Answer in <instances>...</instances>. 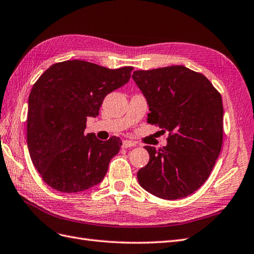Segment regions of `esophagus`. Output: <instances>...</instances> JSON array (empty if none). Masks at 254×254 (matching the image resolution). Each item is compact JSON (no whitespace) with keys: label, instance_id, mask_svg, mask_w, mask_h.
<instances>
[{"label":"esophagus","instance_id":"34e87169","mask_svg":"<svg viewBox=\"0 0 254 254\" xmlns=\"http://www.w3.org/2000/svg\"><path fill=\"white\" fill-rule=\"evenodd\" d=\"M136 146V142L132 141V140H123L122 142V148H131V147H134Z\"/></svg>","mask_w":254,"mask_h":254}]
</instances>
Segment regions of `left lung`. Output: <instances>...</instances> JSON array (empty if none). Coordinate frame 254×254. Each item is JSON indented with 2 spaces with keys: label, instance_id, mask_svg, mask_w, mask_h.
<instances>
[{
  "label": "left lung",
  "instance_id": "left-lung-1",
  "mask_svg": "<svg viewBox=\"0 0 254 254\" xmlns=\"http://www.w3.org/2000/svg\"><path fill=\"white\" fill-rule=\"evenodd\" d=\"M132 77L149 105L148 122L169 132L163 149L144 147L150 159L137 172L138 182L158 198L187 197L207 180L220 153V93L203 74L184 66L137 70Z\"/></svg>",
  "mask_w": 254,
  "mask_h": 254
}]
</instances>
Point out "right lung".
I'll list each match as a JSON object with an SVG mask.
<instances>
[{"mask_svg":"<svg viewBox=\"0 0 254 254\" xmlns=\"http://www.w3.org/2000/svg\"><path fill=\"white\" fill-rule=\"evenodd\" d=\"M133 67L108 69L85 61L57 63L43 72L28 97L27 147L42 180L62 192L99 184L118 153L120 138L85 134L104 98L129 81Z\"/></svg>","mask_w":254,"mask_h":254,"instance_id":"right-lung-1","label":"right lung"}]
</instances>
